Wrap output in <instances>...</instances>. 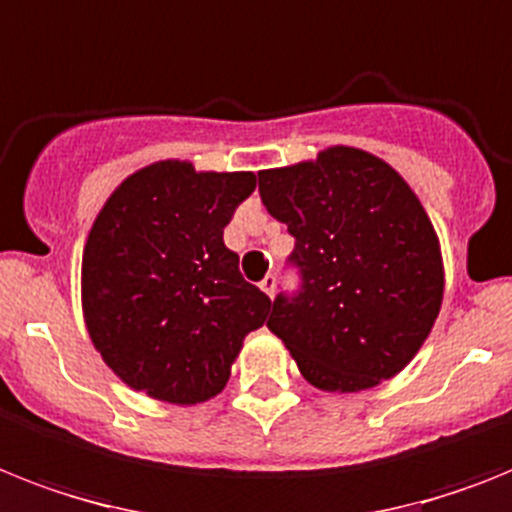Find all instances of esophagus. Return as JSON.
Listing matches in <instances>:
<instances>
[{"label":"esophagus","instance_id":"1","mask_svg":"<svg viewBox=\"0 0 512 512\" xmlns=\"http://www.w3.org/2000/svg\"><path fill=\"white\" fill-rule=\"evenodd\" d=\"M260 289H263L265 294H268V297H273V292H276V276H265L263 281H260Z\"/></svg>","mask_w":512,"mask_h":512}]
</instances>
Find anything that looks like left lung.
Segmentation results:
<instances>
[{
    "instance_id": "8db88e82",
    "label": "left lung",
    "mask_w": 512,
    "mask_h": 512,
    "mask_svg": "<svg viewBox=\"0 0 512 512\" xmlns=\"http://www.w3.org/2000/svg\"><path fill=\"white\" fill-rule=\"evenodd\" d=\"M257 181L268 213L297 239L302 292L276 297L268 328L299 373L339 394L397 376L444 299L442 247L418 194L389 162L344 144Z\"/></svg>"
}]
</instances>
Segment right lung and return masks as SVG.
I'll return each mask as SVG.
<instances>
[{"instance_id":"right-lung-1","label":"right lung","mask_w":512,"mask_h":512,"mask_svg":"<svg viewBox=\"0 0 512 512\" xmlns=\"http://www.w3.org/2000/svg\"><path fill=\"white\" fill-rule=\"evenodd\" d=\"M255 173L160 160L123 178L91 223L81 260L83 323L105 365L170 405L218 397L270 299L239 273L223 228Z\"/></svg>"}]
</instances>
